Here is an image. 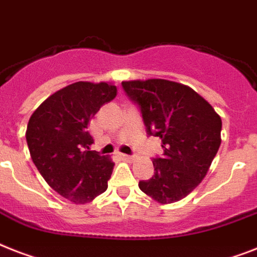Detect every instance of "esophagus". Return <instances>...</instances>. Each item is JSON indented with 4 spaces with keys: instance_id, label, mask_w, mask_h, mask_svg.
Segmentation results:
<instances>
[{
    "instance_id": "obj_1",
    "label": "esophagus",
    "mask_w": 257,
    "mask_h": 257,
    "mask_svg": "<svg viewBox=\"0 0 257 257\" xmlns=\"http://www.w3.org/2000/svg\"><path fill=\"white\" fill-rule=\"evenodd\" d=\"M118 156H120L122 160H125V161H133V160H135V156H128V154H122V153H120Z\"/></svg>"
}]
</instances>
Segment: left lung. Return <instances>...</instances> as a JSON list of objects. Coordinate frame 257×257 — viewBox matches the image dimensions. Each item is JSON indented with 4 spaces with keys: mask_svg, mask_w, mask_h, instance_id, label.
<instances>
[{
    "mask_svg": "<svg viewBox=\"0 0 257 257\" xmlns=\"http://www.w3.org/2000/svg\"><path fill=\"white\" fill-rule=\"evenodd\" d=\"M137 105L148 136L160 137L164 153L153 158L154 176L140 181L141 191L160 203L189 195L207 174L220 147L222 120L187 85L164 79L122 81Z\"/></svg>",
    "mask_w": 257,
    "mask_h": 257,
    "instance_id": "obj_1",
    "label": "left lung"
}]
</instances>
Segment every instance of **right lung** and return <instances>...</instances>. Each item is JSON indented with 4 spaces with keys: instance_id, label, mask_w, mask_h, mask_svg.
<instances>
[{
    "instance_id": "obj_1",
    "label": "right lung",
    "mask_w": 257,
    "mask_h": 257,
    "mask_svg": "<svg viewBox=\"0 0 257 257\" xmlns=\"http://www.w3.org/2000/svg\"><path fill=\"white\" fill-rule=\"evenodd\" d=\"M117 95L116 85L76 81L43 101L26 131L31 160L41 176L62 197L83 204L108 187L114 164L89 150V120Z\"/></svg>"
}]
</instances>
